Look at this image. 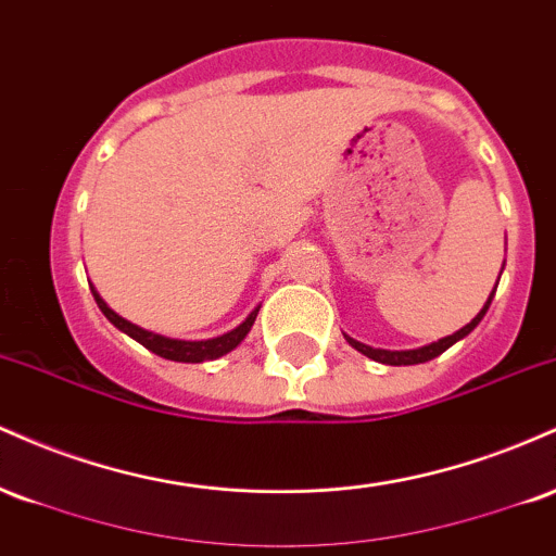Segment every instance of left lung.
I'll use <instances>...</instances> for the list:
<instances>
[{
  "label": "left lung",
  "instance_id": "8db88e82",
  "mask_svg": "<svg viewBox=\"0 0 556 556\" xmlns=\"http://www.w3.org/2000/svg\"><path fill=\"white\" fill-rule=\"evenodd\" d=\"M496 285H500V282H496ZM494 290H496V287H494ZM491 298H494V292H491ZM491 298L486 300V305H483L481 314H478V316L473 318V321L465 324V327H463L460 331H455V334L444 337V340L426 344V348H418V350H376V348H368V344H363V342H358V340H353V337H348V342L353 344V348L358 350V353L366 355V358L379 361V363H387V366H416V363H426V361L437 358V355H442L444 350L452 348V344H455L457 340H463V337H468L470 331H473V329L478 327V321H481V318L486 316V311H489V305H491Z\"/></svg>",
  "mask_w": 556,
  "mask_h": 556
}]
</instances>
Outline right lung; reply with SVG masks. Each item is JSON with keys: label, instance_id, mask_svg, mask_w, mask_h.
<instances>
[{"label": "right lung", "instance_id": "1", "mask_svg": "<svg viewBox=\"0 0 556 556\" xmlns=\"http://www.w3.org/2000/svg\"><path fill=\"white\" fill-rule=\"evenodd\" d=\"M91 292H93V298H96V305H99V308H101V314L110 318L114 327H117L119 331H125L127 337H132V340L143 344V348H149L151 353L159 355V358L177 361V363H203V361L222 358V355H227L229 350H235L242 340H245V334H248V331H251L253 321H256V316H258V308H256V311H251V316H248L238 329L227 331V334L214 337V340L185 342V340H169V337L154 334V331H146V329L136 327V324L125 321L123 316L114 314L110 305H106L104 300L99 298V292H96V290H91Z\"/></svg>", "mask_w": 556, "mask_h": 556}]
</instances>
